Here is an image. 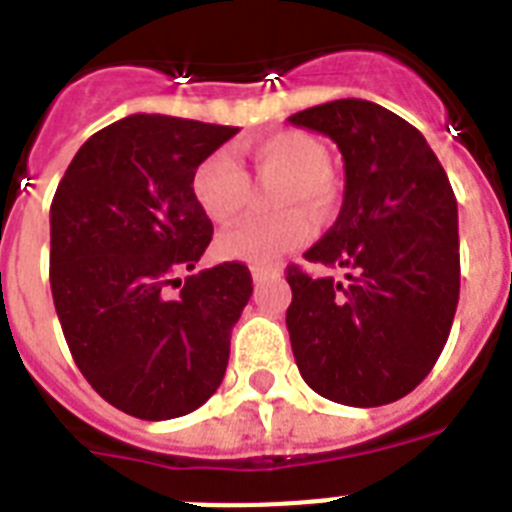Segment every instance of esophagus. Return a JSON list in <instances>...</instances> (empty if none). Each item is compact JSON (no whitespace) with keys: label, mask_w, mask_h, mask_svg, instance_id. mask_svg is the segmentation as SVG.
<instances>
[{"label":"esophagus","mask_w":512,"mask_h":512,"mask_svg":"<svg viewBox=\"0 0 512 512\" xmlns=\"http://www.w3.org/2000/svg\"><path fill=\"white\" fill-rule=\"evenodd\" d=\"M252 278H255V284H260V281H268V278L278 276L281 270H278V265H252Z\"/></svg>","instance_id":"obj_1"}]
</instances>
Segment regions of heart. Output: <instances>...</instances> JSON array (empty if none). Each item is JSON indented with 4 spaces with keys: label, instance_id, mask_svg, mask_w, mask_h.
<instances>
[{
    "label": "heart",
    "instance_id": "1",
    "mask_svg": "<svg viewBox=\"0 0 512 512\" xmlns=\"http://www.w3.org/2000/svg\"><path fill=\"white\" fill-rule=\"evenodd\" d=\"M249 160L263 181H278L268 197L270 210L278 213L247 218L223 231L218 252L228 260L265 265L310 239L311 214L323 223L336 213L342 181L326 165L321 144L297 131L260 139L249 147ZM191 194L213 223H231L247 202V176L231 152L215 149L191 173Z\"/></svg>",
    "mask_w": 512,
    "mask_h": 512
}]
</instances>
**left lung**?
Listing matches in <instances>:
<instances>
[{"mask_svg": "<svg viewBox=\"0 0 512 512\" xmlns=\"http://www.w3.org/2000/svg\"><path fill=\"white\" fill-rule=\"evenodd\" d=\"M334 141L344 202L305 260L344 278L286 268V328L307 386L331 402L378 407L410 394L442 355L460 297L458 202L423 134L365 99L289 118Z\"/></svg>", "mask_w": 512, "mask_h": 512, "instance_id": "8db88e82", "label": "left lung"}]
</instances>
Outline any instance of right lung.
I'll list each match as a JSON object with an SVG mask.
<instances>
[{
    "mask_svg": "<svg viewBox=\"0 0 512 512\" xmlns=\"http://www.w3.org/2000/svg\"><path fill=\"white\" fill-rule=\"evenodd\" d=\"M236 131L128 115L78 149L54 191L49 284L65 342L91 389L141 421L213 397L252 297L244 263L178 278L213 242L191 173Z\"/></svg>",
    "mask_w": 512,
    "mask_h": 512,
    "instance_id": "right-lung-1",
    "label": "right lung"
}]
</instances>
